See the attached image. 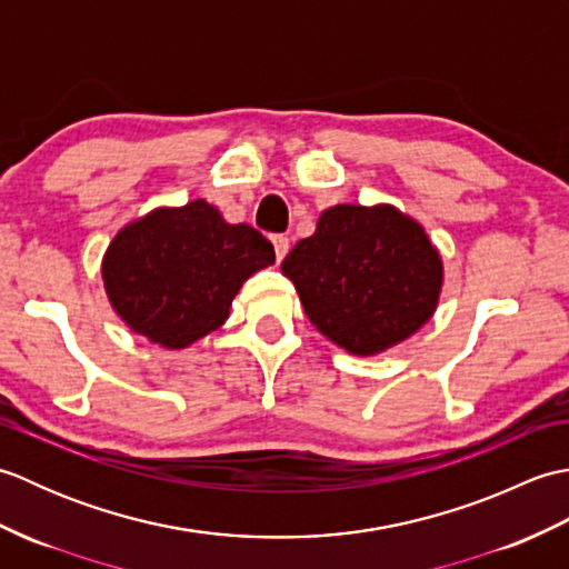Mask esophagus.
Masks as SVG:
<instances>
[{
  "label": "esophagus",
  "instance_id": "obj_1",
  "mask_svg": "<svg viewBox=\"0 0 569 569\" xmlns=\"http://www.w3.org/2000/svg\"><path fill=\"white\" fill-rule=\"evenodd\" d=\"M271 241H273V249H276V259L283 261L288 249H291V241H288V237H283V234H276Z\"/></svg>",
  "mask_w": 569,
  "mask_h": 569
}]
</instances>
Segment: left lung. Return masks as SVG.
Listing matches in <instances>:
<instances>
[{"mask_svg": "<svg viewBox=\"0 0 569 569\" xmlns=\"http://www.w3.org/2000/svg\"><path fill=\"white\" fill-rule=\"evenodd\" d=\"M281 271L316 330L355 357L413 337L438 310L445 283L426 227L386 202L332 204Z\"/></svg>", "mask_w": 569, "mask_h": 569, "instance_id": "left-lung-1", "label": "left lung"}]
</instances>
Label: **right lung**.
<instances>
[{"label": "right lung", "instance_id": "1", "mask_svg": "<svg viewBox=\"0 0 569 569\" xmlns=\"http://www.w3.org/2000/svg\"><path fill=\"white\" fill-rule=\"evenodd\" d=\"M273 261L271 241L257 229L229 224L208 200H190L119 229L102 257V281L131 332L186 349L222 328L239 288Z\"/></svg>", "mask_w": 569, "mask_h": 569}]
</instances>
